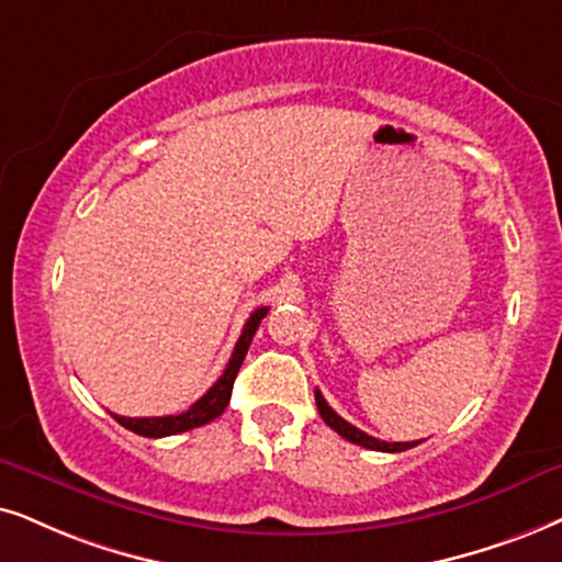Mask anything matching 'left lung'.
<instances>
[{
	"instance_id": "obj_1",
	"label": "left lung",
	"mask_w": 562,
	"mask_h": 562,
	"mask_svg": "<svg viewBox=\"0 0 562 562\" xmlns=\"http://www.w3.org/2000/svg\"><path fill=\"white\" fill-rule=\"evenodd\" d=\"M316 407H318V415H322V420L329 425L331 430H337L339 436L350 440V443H358L363 446V449H371V451H389V453H396V451H407L412 449V446H417L420 440H409V443H386V440H379L373 436H368V432H363L360 428H355V425H350L347 420H342V417L334 412L329 404H326V400L322 396V392L316 389Z\"/></svg>"
}]
</instances>
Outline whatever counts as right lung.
<instances>
[{
  "mask_svg": "<svg viewBox=\"0 0 562 562\" xmlns=\"http://www.w3.org/2000/svg\"><path fill=\"white\" fill-rule=\"evenodd\" d=\"M267 311L269 308H257L251 316H248L244 331H240V337L236 342V350H233L231 360H228V368H225L223 375H220V379L215 381V386H212L210 392L202 396V400H196L194 404H191L187 412H181V415H166V417H122V415H113V417H116V423H122L126 430L137 432V436L162 438V436H176V432L199 428V425H207V423L215 420V417L223 415L225 407H228V402H231L233 381H236L238 368H240V363H244L248 345H251L254 334H257L261 318L267 316Z\"/></svg>",
  "mask_w": 562,
  "mask_h": 562,
  "instance_id": "right-lung-1",
  "label": "right lung"
}]
</instances>
